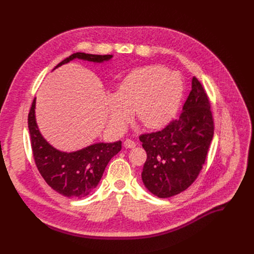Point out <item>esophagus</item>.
<instances>
[{"mask_svg": "<svg viewBox=\"0 0 254 254\" xmlns=\"http://www.w3.org/2000/svg\"><path fill=\"white\" fill-rule=\"evenodd\" d=\"M124 144H125V147L127 148V149H130V148H134V147H135V142H134L132 139H130V138L126 139L125 142H124Z\"/></svg>", "mask_w": 254, "mask_h": 254, "instance_id": "obj_1", "label": "esophagus"}]
</instances>
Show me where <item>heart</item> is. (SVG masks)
Listing matches in <instances>:
<instances>
[{
	"instance_id": "b5f03b06",
	"label": "heart",
	"mask_w": 254,
	"mask_h": 254,
	"mask_svg": "<svg viewBox=\"0 0 254 254\" xmlns=\"http://www.w3.org/2000/svg\"><path fill=\"white\" fill-rule=\"evenodd\" d=\"M183 93L182 77L176 72L161 65L135 69L122 81L118 94L108 96L111 122L123 128L134 111L143 127H162L175 117Z\"/></svg>"
}]
</instances>
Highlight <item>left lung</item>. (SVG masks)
<instances>
[{
    "instance_id": "obj_1",
    "label": "left lung",
    "mask_w": 254,
    "mask_h": 254,
    "mask_svg": "<svg viewBox=\"0 0 254 254\" xmlns=\"http://www.w3.org/2000/svg\"><path fill=\"white\" fill-rule=\"evenodd\" d=\"M214 134L210 101L194 76L183 112L163 129L139 135L147 152L141 179L159 198H169L190 187L205 163Z\"/></svg>"
}]
</instances>
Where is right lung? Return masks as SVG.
<instances>
[{"label":"right lung","instance_id":"right-lung-1","mask_svg":"<svg viewBox=\"0 0 254 254\" xmlns=\"http://www.w3.org/2000/svg\"><path fill=\"white\" fill-rule=\"evenodd\" d=\"M75 58L101 63L113 55H94L77 52L61 61L55 68ZM54 68V69H55ZM36 98L28 115L31 147L36 166L45 182L67 198H83L98 185L111 159L122 150V141L97 142L72 153L61 152L42 136L35 118Z\"/></svg>","mask_w":254,"mask_h":254}]
</instances>
